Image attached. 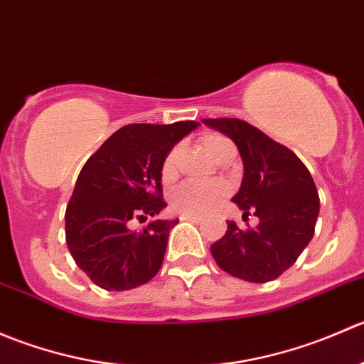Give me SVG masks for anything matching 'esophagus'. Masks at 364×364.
Wrapping results in <instances>:
<instances>
[{
	"label": "esophagus",
	"mask_w": 364,
	"mask_h": 364,
	"mask_svg": "<svg viewBox=\"0 0 364 364\" xmlns=\"http://www.w3.org/2000/svg\"><path fill=\"white\" fill-rule=\"evenodd\" d=\"M179 218L183 220V222H192V223H200L203 222V218L200 216H190V215H181Z\"/></svg>",
	"instance_id": "obj_1"
}]
</instances>
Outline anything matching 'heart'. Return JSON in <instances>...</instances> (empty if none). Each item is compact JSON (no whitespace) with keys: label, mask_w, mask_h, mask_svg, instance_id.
Listing matches in <instances>:
<instances>
[{"label":"heart","mask_w":364,"mask_h":364,"mask_svg":"<svg viewBox=\"0 0 364 364\" xmlns=\"http://www.w3.org/2000/svg\"><path fill=\"white\" fill-rule=\"evenodd\" d=\"M200 146L205 155L215 160L227 146H232L223 135L208 134L200 139ZM178 174V149L172 148L164 156L160 165V178L164 183H171ZM225 196L222 183H183L172 192L171 205L179 215L203 216L211 211Z\"/></svg>","instance_id":"heart-1"}]
</instances>
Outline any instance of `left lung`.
I'll return each mask as SVG.
<instances>
[{
    "instance_id": "obj_1",
    "label": "left lung",
    "mask_w": 364,
    "mask_h": 364,
    "mask_svg": "<svg viewBox=\"0 0 364 364\" xmlns=\"http://www.w3.org/2000/svg\"><path fill=\"white\" fill-rule=\"evenodd\" d=\"M232 139L243 160V181L232 203L259 218L255 229L227 222V232L211 245L213 259L225 273L253 284L280 277L314 237L317 188L310 171L294 153L259 128L236 117L203 119Z\"/></svg>"
}]
</instances>
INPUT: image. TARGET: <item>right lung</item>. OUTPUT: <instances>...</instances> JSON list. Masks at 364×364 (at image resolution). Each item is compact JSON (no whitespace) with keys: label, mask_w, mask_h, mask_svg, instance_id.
Wrapping results in <instances>:
<instances>
[{"label":"right lung","mask_w":364,"mask_h":364,"mask_svg":"<svg viewBox=\"0 0 364 364\" xmlns=\"http://www.w3.org/2000/svg\"><path fill=\"white\" fill-rule=\"evenodd\" d=\"M197 127V121L127 124L84 164L65 213V234L75 264L98 287L130 291L160 271L178 220H155L142 230L130 225L167 205L161 160Z\"/></svg>","instance_id":"1"}]
</instances>
